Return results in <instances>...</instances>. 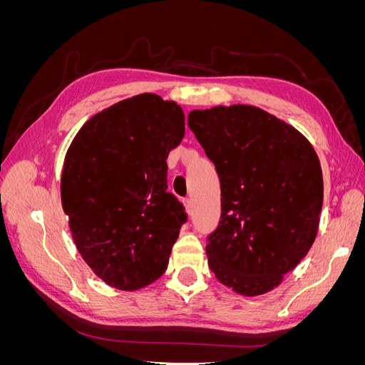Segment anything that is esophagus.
<instances>
[{
    "mask_svg": "<svg viewBox=\"0 0 365 365\" xmlns=\"http://www.w3.org/2000/svg\"><path fill=\"white\" fill-rule=\"evenodd\" d=\"M184 205H185L187 213L192 215V213H193V202H192L190 197H185V200H184Z\"/></svg>",
    "mask_w": 365,
    "mask_h": 365,
    "instance_id": "1",
    "label": "esophagus"
}]
</instances>
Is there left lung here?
<instances>
[{
	"instance_id": "obj_1",
	"label": "left lung",
	"mask_w": 365,
	"mask_h": 365,
	"mask_svg": "<svg viewBox=\"0 0 365 365\" xmlns=\"http://www.w3.org/2000/svg\"><path fill=\"white\" fill-rule=\"evenodd\" d=\"M187 123L220 182L208 267L242 295L268 292L315 240L323 207L317 153L297 129L256 106L192 111Z\"/></svg>"
}]
</instances>
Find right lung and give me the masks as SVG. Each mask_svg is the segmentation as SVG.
I'll use <instances>...</instances> for the list:
<instances>
[{"mask_svg": "<svg viewBox=\"0 0 365 365\" xmlns=\"http://www.w3.org/2000/svg\"><path fill=\"white\" fill-rule=\"evenodd\" d=\"M184 113L140 94L90 118L73 140L61 196L76 247L118 289H140L168 269L187 213L168 192L169 152L184 137Z\"/></svg>", "mask_w": 365, "mask_h": 365, "instance_id": "1", "label": "right lung"}]
</instances>
